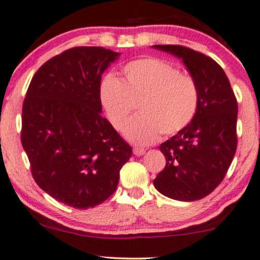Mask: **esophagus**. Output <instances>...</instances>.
<instances>
[{"instance_id": "esophagus-1", "label": "esophagus", "mask_w": 260, "mask_h": 260, "mask_svg": "<svg viewBox=\"0 0 260 260\" xmlns=\"http://www.w3.org/2000/svg\"><path fill=\"white\" fill-rule=\"evenodd\" d=\"M146 153V149H143V148H139V147H135V148H134V154H135L136 156H141V155H143Z\"/></svg>"}]
</instances>
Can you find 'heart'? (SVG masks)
<instances>
[{
	"label": "heart",
	"mask_w": 260,
	"mask_h": 260,
	"mask_svg": "<svg viewBox=\"0 0 260 260\" xmlns=\"http://www.w3.org/2000/svg\"><path fill=\"white\" fill-rule=\"evenodd\" d=\"M123 81L108 75L99 86V101L114 129L121 130L139 104V117L127 123L124 136L136 145H150L161 133L175 135L194 119L199 89L190 76L156 57L124 66Z\"/></svg>",
	"instance_id": "b5f03b06"
}]
</instances>
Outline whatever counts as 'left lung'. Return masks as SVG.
I'll list each match as a JSON object with an SVG mask.
<instances>
[{"mask_svg": "<svg viewBox=\"0 0 260 260\" xmlns=\"http://www.w3.org/2000/svg\"><path fill=\"white\" fill-rule=\"evenodd\" d=\"M152 47L178 57L199 89L194 119L159 147L166 166L153 183L170 199L200 200L223 181L235 155L238 102L228 77L211 57L182 46Z\"/></svg>", "mask_w": 260, "mask_h": 260, "instance_id": "8db88e82", "label": "left lung"}]
</instances>
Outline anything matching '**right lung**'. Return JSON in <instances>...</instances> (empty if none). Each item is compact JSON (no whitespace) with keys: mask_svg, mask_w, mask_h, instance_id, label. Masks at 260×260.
<instances>
[{"mask_svg":"<svg viewBox=\"0 0 260 260\" xmlns=\"http://www.w3.org/2000/svg\"><path fill=\"white\" fill-rule=\"evenodd\" d=\"M120 55L77 47L43 63L22 105L21 145L36 183L60 203L86 210L117 189L133 149L101 115V76Z\"/></svg>","mask_w":260,"mask_h":260,"instance_id":"obj_1","label":"right lung"}]
</instances>
